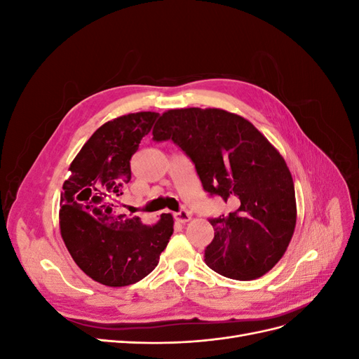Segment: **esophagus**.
<instances>
[{
    "label": "esophagus",
    "instance_id": "obj_1",
    "mask_svg": "<svg viewBox=\"0 0 359 359\" xmlns=\"http://www.w3.org/2000/svg\"><path fill=\"white\" fill-rule=\"evenodd\" d=\"M173 217H175V220H177L178 223H187V222H190V219H191V214H190L189 211H180V212L173 214Z\"/></svg>",
    "mask_w": 359,
    "mask_h": 359
}]
</instances>
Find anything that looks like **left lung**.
Returning a JSON list of instances; mask_svg holds the SVG:
<instances>
[{"instance_id": "1", "label": "left lung", "mask_w": 359, "mask_h": 359, "mask_svg": "<svg viewBox=\"0 0 359 359\" xmlns=\"http://www.w3.org/2000/svg\"><path fill=\"white\" fill-rule=\"evenodd\" d=\"M153 136L172 139L194 163L203 189L232 205V212L211 220L205 264L235 280L266 274L297 226L295 187L278 149L248 119L217 107L163 112Z\"/></svg>"}]
</instances>
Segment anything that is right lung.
<instances>
[{
	"label": "right lung",
	"instance_id": "add662e5",
	"mask_svg": "<svg viewBox=\"0 0 359 359\" xmlns=\"http://www.w3.org/2000/svg\"><path fill=\"white\" fill-rule=\"evenodd\" d=\"M157 116L136 112L104 123L73 158L62 184V241L76 265L104 286L123 287L147 277L173 233L172 214L148 226L116 212V198L132 178L130 158Z\"/></svg>",
	"mask_w": 359,
	"mask_h": 359
}]
</instances>
